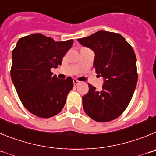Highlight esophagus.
Listing matches in <instances>:
<instances>
[{
    "label": "esophagus",
    "mask_w": 156,
    "mask_h": 156,
    "mask_svg": "<svg viewBox=\"0 0 156 156\" xmlns=\"http://www.w3.org/2000/svg\"><path fill=\"white\" fill-rule=\"evenodd\" d=\"M73 83H74V85H75V86H76V85H78V84L80 83V81H78V80H76V79H74L73 80Z\"/></svg>",
    "instance_id": "1"
}]
</instances>
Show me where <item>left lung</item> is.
Returning a JSON list of instances; mask_svg holds the SVG:
<instances>
[{
    "instance_id": "1",
    "label": "left lung",
    "mask_w": 156,
    "mask_h": 156,
    "mask_svg": "<svg viewBox=\"0 0 156 156\" xmlns=\"http://www.w3.org/2000/svg\"><path fill=\"white\" fill-rule=\"evenodd\" d=\"M78 41L93 50L95 72L104 78L99 92L88 84V92L82 97L84 110L97 122L115 120L127 107L137 85L134 50L121 35L106 31H98Z\"/></svg>"
}]
</instances>
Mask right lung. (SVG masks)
I'll use <instances>...</instances> for the list:
<instances>
[{"label":"right lung","instance_id":"obj_1","mask_svg":"<svg viewBox=\"0 0 156 156\" xmlns=\"http://www.w3.org/2000/svg\"><path fill=\"white\" fill-rule=\"evenodd\" d=\"M73 42L35 33L19 39L12 51V81L23 106L35 116L49 118L64 108L73 80L59 79L50 69L61 65Z\"/></svg>","mask_w":156,"mask_h":156}]
</instances>
